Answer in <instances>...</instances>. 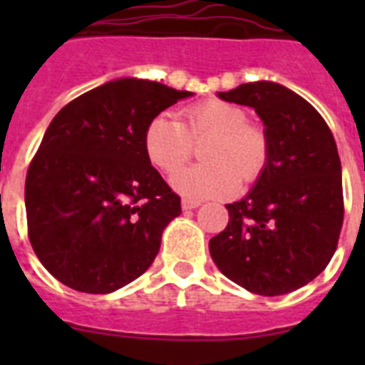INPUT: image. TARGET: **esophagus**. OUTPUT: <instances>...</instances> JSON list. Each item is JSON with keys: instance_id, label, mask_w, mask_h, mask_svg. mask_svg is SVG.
Here are the masks:
<instances>
[{"instance_id": "1", "label": "esophagus", "mask_w": 365, "mask_h": 365, "mask_svg": "<svg viewBox=\"0 0 365 365\" xmlns=\"http://www.w3.org/2000/svg\"><path fill=\"white\" fill-rule=\"evenodd\" d=\"M197 206H200V200H195V199H183L182 200L183 210H193V208H197Z\"/></svg>"}]
</instances>
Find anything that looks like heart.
Instances as JSON below:
<instances>
[{
  "label": "heart",
  "instance_id": "b5f03b06",
  "mask_svg": "<svg viewBox=\"0 0 365 365\" xmlns=\"http://www.w3.org/2000/svg\"><path fill=\"white\" fill-rule=\"evenodd\" d=\"M208 139L201 152L205 165L174 178L180 193L205 199L227 197L263 174L271 142L265 126L250 121L244 108L225 100H205L182 111L180 123L157 115L143 130V151L165 176H174L192 156L195 143Z\"/></svg>",
  "mask_w": 365,
  "mask_h": 365
}]
</instances>
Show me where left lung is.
I'll list each match as a JSON object with an SVG mask.
<instances>
[{
	"instance_id": "1",
	"label": "left lung",
	"mask_w": 365,
	"mask_h": 365,
	"mask_svg": "<svg viewBox=\"0 0 365 365\" xmlns=\"http://www.w3.org/2000/svg\"><path fill=\"white\" fill-rule=\"evenodd\" d=\"M220 98L254 108L271 153L248 197L227 205V227L208 244L212 259L252 294H288L314 280L339 242L345 202L334 134L307 100L277 83H244Z\"/></svg>"
}]
</instances>
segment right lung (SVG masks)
I'll use <instances>...</instances> for the list:
<instances>
[{
	"label": "right lung",
	"mask_w": 365,
	"mask_h": 365,
	"mask_svg": "<svg viewBox=\"0 0 365 365\" xmlns=\"http://www.w3.org/2000/svg\"><path fill=\"white\" fill-rule=\"evenodd\" d=\"M187 91L117 79L54 115L26 174L28 239L58 282L110 294L148 271L182 202L143 151L148 123Z\"/></svg>",
	"instance_id": "add662e5"
}]
</instances>
